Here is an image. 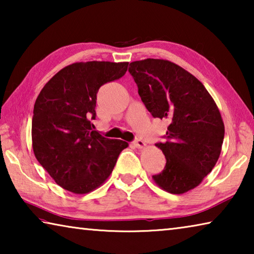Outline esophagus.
Here are the masks:
<instances>
[{
    "mask_svg": "<svg viewBox=\"0 0 254 254\" xmlns=\"http://www.w3.org/2000/svg\"><path fill=\"white\" fill-rule=\"evenodd\" d=\"M133 144H134V147L137 148V149H141V148H144V147H145V142H144V141L140 140V139L134 140V142H133Z\"/></svg>",
    "mask_w": 254,
    "mask_h": 254,
    "instance_id": "1",
    "label": "esophagus"
}]
</instances>
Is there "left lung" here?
<instances>
[{"instance_id": "8db88e82", "label": "left lung", "mask_w": 254, "mask_h": 254, "mask_svg": "<svg viewBox=\"0 0 254 254\" xmlns=\"http://www.w3.org/2000/svg\"><path fill=\"white\" fill-rule=\"evenodd\" d=\"M128 72L152 117L170 123L165 142L156 144L167 162L154 183L170 194L194 189L221 154L225 130L216 103L195 76L169 60L133 62Z\"/></svg>"}]
</instances>
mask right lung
Masks as SVG:
<instances>
[{
  "label": "right lung",
  "mask_w": 254,
  "mask_h": 254,
  "mask_svg": "<svg viewBox=\"0 0 254 254\" xmlns=\"http://www.w3.org/2000/svg\"><path fill=\"white\" fill-rule=\"evenodd\" d=\"M128 63H75L59 70L37 97L32 117L34 156L60 187L87 194L109 178L128 143L94 130L96 94L126 74Z\"/></svg>",
  "instance_id": "right-lung-1"
}]
</instances>
